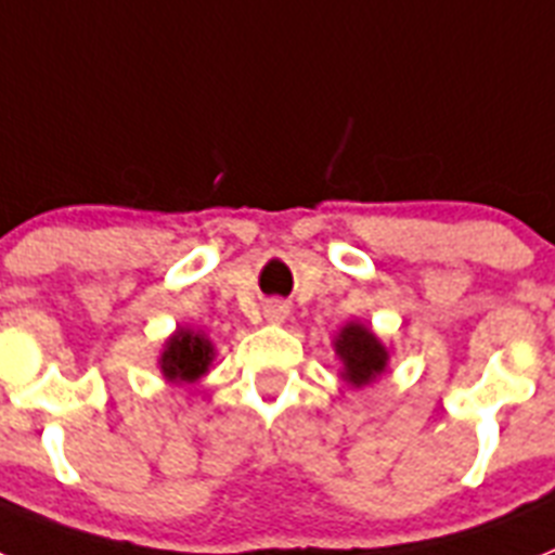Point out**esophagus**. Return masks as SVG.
<instances>
[{
    "mask_svg": "<svg viewBox=\"0 0 555 555\" xmlns=\"http://www.w3.org/2000/svg\"><path fill=\"white\" fill-rule=\"evenodd\" d=\"M264 319H268L270 324H282V321L287 319V305H282V301H268V307H264Z\"/></svg>",
    "mask_w": 555,
    "mask_h": 555,
    "instance_id": "esophagus-1",
    "label": "esophagus"
}]
</instances>
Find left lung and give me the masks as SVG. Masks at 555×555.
<instances>
[{"label":"left lung","instance_id":"8db88e82","mask_svg":"<svg viewBox=\"0 0 555 555\" xmlns=\"http://www.w3.org/2000/svg\"><path fill=\"white\" fill-rule=\"evenodd\" d=\"M333 352L338 358V378L352 389H364L389 370V347L364 321H347L333 338Z\"/></svg>","mask_w":555,"mask_h":555}]
</instances>
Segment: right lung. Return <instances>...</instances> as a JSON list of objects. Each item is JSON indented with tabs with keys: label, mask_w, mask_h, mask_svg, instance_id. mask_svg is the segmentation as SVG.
Listing matches in <instances>:
<instances>
[{
	"label": "right lung",
	"mask_w": 555,
	"mask_h": 555,
	"mask_svg": "<svg viewBox=\"0 0 555 555\" xmlns=\"http://www.w3.org/2000/svg\"><path fill=\"white\" fill-rule=\"evenodd\" d=\"M214 356H217V349H214L211 338L203 330L177 327L163 344L157 366H160L163 378L169 384H194L203 375H208Z\"/></svg>",
	"instance_id": "1"
}]
</instances>
